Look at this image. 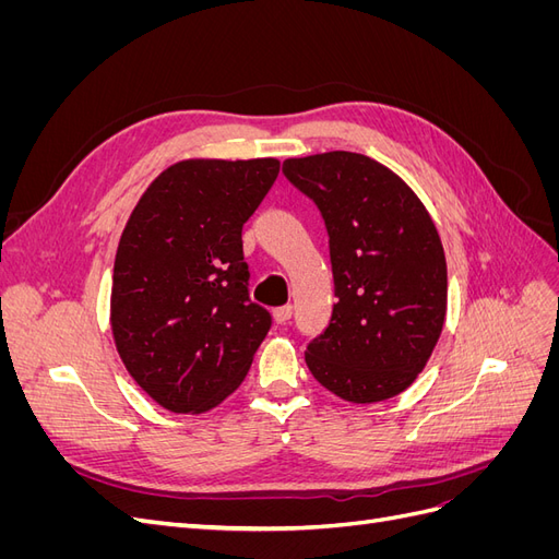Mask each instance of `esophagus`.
I'll list each match as a JSON object with an SVG mask.
<instances>
[{
    "label": "esophagus",
    "mask_w": 559,
    "mask_h": 559,
    "mask_svg": "<svg viewBox=\"0 0 559 559\" xmlns=\"http://www.w3.org/2000/svg\"><path fill=\"white\" fill-rule=\"evenodd\" d=\"M292 306H282V308H277V310H273V319L277 321V324H286V321L292 319Z\"/></svg>",
    "instance_id": "1"
}]
</instances>
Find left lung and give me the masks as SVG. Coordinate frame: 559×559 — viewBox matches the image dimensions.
Here are the masks:
<instances>
[{
    "label": "left lung",
    "instance_id": "1",
    "mask_svg": "<svg viewBox=\"0 0 559 559\" xmlns=\"http://www.w3.org/2000/svg\"><path fill=\"white\" fill-rule=\"evenodd\" d=\"M282 173L329 230L335 302L306 349L310 373L349 403L405 392L448 310L445 251L427 207L396 173L352 151L286 158Z\"/></svg>",
    "mask_w": 559,
    "mask_h": 559
}]
</instances>
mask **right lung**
<instances>
[{
    "label": "right lung",
    "mask_w": 559,
    "mask_h": 559,
    "mask_svg": "<svg viewBox=\"0 0 559 559\" xmlns=\"http://www.w3.org/2000/svg\"><path fill=\"white\" fill-rule=\"evenodd\" d=\"M277 158H189L134 205L116 249L111 333L132 380L170 413H207L238 389L270 329L249 300L242 226Z\"/></svg>",
    "instance_id": "right-lung-1"
}]
</instances>
